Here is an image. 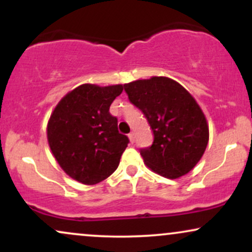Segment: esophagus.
Returning <instances> with one entry per match:
<instances>
[{"mask_svg": "<svg viewBox=\"0 0 252 252\" xmlns=\"http://www.w3.org/2000/svg\"><path fill=\"white\" fill-rule=\"evenodd\" d=\"M128 137H129L130 143H132L135 141V134H134V132H130V134L128 135Z\"/></svg>", "mask_w": 252, "mask_h": 252, "instance_id": "1", "label": "esophagus"}]
</instances>
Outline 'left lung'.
<instances>
[{
    "instance_id": "obj_1",
    "label": "left lung",
    "mask_w": 252,
    "mask_h": 252,
    "mask_svg": "<svg viewBox=\"0 0 252 252\" xmlns=\"http://www.w3.org/2000/svg\"><path fill=\"white\" fill-rule=\"evenodd\" d=\"M129 100L143 112L154 142L141 150L144 164L167 179L186 175L209 143V123L194 97L168 77L124 84Z\"/></svg>"
}]
</instances>
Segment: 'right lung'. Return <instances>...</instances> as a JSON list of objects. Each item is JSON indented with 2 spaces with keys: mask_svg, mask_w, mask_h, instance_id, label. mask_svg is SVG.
Wrapping results in <instances>:
<instances>
[{
  "mask_svg": "<svg viewBox=\"0 0 252 252\" xmlns=\"http://www.w3.org/2000/svg\"><path fill=\"white\" fill-rule=\"evenodd\" d=\"M122 84H83L67 92L52 111L47 141L52 154L70 178L84 185L105 180L120 164L129 140L109 112Z\"/></svg>",
  "mask_w": 252,
  "mask_h": 252,
  "instance_id": "add662e5",
  "label": "right lung"
}]
</instances>
